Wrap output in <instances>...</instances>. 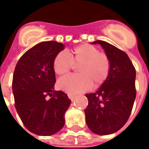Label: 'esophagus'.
I'll return each mask as SVG.
<instances>
[{
	"mask_svg": "<svg viewBox=\"0 0 149 149\" xmlns=\"http://www.w3.org/2000/svg\"><path fill=\"white\" fill-rule=\"evenodd\" d=\"M68 97H69L70 100H73L74 99V97H75V95H74V94H68Z\"/></svg>",
	"mask_w": 149,
	"mask_h": 149,
	"instance_id": "esophagus-1",
	"label": "esophagus"
}]
</instances>
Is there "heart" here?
<instances>
[{
    "mask_svg": "<svg viewBox=\"0 0 149 149\" xmlns=\"http://www.w3.org/2000/svg\"><path fill=\"white\" fill-rule=\"evenodd\" d=\"M75 66L79 74H70L58 81L59 89L68 93H79L102 85L107 80L110 72V60L108 55L89 44L76 46L71 54L63 50L56 54L53 61L55 74L64 75Z\"/></svg>",
    "mask_w": 149,
    "mask_h": 149,
    "instance_id": "obj_1",
    "label": "heart"
}]
</instances>
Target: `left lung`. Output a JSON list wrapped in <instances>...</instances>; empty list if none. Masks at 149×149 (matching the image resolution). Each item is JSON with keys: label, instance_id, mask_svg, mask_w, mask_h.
Returning <instances> with one entry per match:
<instances>
[{"label": "left lung", "instance_id": "obj_1", "mask_svg": "<svg viewBox=\"0 0 149 149\" xmlns=\"http://www.w3.org/2000/svg\"><path fill=\"white\" fill-rule=\"evenodd\" d=\"M110 60L109 75L98 91L85 96L89 100L84 109L89 129L96 134H111L128 121L136 98V70L128 54L114 45L96 40Z\"/></svg>", "mask_w": 149, "mask_h": 149}]
</instances>
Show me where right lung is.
Returning <instances> with one entry per match:
<instances>
[{"instance_id": "obj_1", "label": "right lung", "mask_w": 149, "mask_h": 149, "mask_svg": "<svg viewBox=\"0 0 149 149\" xmlns=\"http://www.w3.org/2000/svg\"><path fill=\"white\" fill-rule=\"evenodd\" d=\"M64 49L65 45L53 40L39 43L20 57L15 68V107L25 127L35 134L52 135L65 125L64 115L71 100L63 91L54 90L53 69L54 57Z\"/></svg>"}]
</instances>
